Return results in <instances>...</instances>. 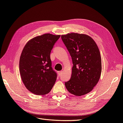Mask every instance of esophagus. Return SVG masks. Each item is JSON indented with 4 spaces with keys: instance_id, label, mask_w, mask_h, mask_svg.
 Segmentation results:
<instances>
[{
    "instance_id": "34e87169",
    "label": "esophagus",
    "mask_w": 123,
    "mask_h": 123,
    "mask_svg": "<svg viewBox=\"0 0 123 123\" xmlns=\"http://www.w3.org/2000/svg\"><path fill=\"white\" fill-rule=\"evenodd\" d=\"M62 73H63L62 71H59V72H58V75H59V76H61V75H62Z\"/></svg>"
}]
</instances>
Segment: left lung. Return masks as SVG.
Segmentation results:
<instances>
[{"label": "left lung", "instance_id": "8db88e82", "mask_svg": "<svg viewBox=\"0 0 123 123\" xmlns=\"http://www.w3.org/2000/svg\"><path fill=\"white\" fill-rule=\"evenodd\" d=\"M61 37L73 65L71 79L65 83V86L73 95L86 94L93 89L101 75L102 59L98 45L84 34L68 33Z\"/></svg>", "mask_w": 123, "mask_h": 123}]
</instances>
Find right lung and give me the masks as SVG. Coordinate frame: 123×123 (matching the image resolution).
Segmentation results:
<instances>
[{"label": "right lung", "instance_id": "add662e5", "mask_svg": "<svg viewBox=\"0 0 123 123\" xmlns=\"http://www.w3.org/2000/svg\"><path fill=\"white\" fill-rule=\"evenodd\" d=\"M60 36L50 33L36 36L24 48L19 59L20 74L26 88L33 94H48L55 83L57 74L51 67L50 53Z\"/></svg>", "mask_w": 123, "mask_h": 123}]
</instances>
